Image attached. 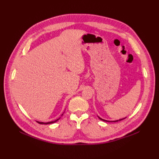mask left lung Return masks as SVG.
I'll list each match as a JSON object with an SVG mask.
<instances>
[{
  "label": "left lung",
  "instance_id": "8db88e82",
  "mask_svg": "<svg viewBox=\"0 0 159 159\" xmlns=\"http://www.w3.org/2000/svg\"><path fill=\"white\" fill-rule=\"evenodd\" d=\"M99 119H100V120H103V121H112V122H113V121H114V122H116V121H121V120H124V119H121V120H116V121H107V120H103V119H102V118H100V117H99Z\"/></svg>",
  "mask_w": 159,
  "mask_h": 159
}]
</instances>
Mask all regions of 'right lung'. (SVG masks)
I'll list each match as a JSON object with an SVG mask.
<instances>
[{
    "instance_id": "right-lung-1",
    "label": "right lung",
    "mask_w": 159,
    "mask_h": 159,
    "mask_svg": "<svg viewBox=\"0 0 159 159\" xmlns=\"http://www.w3.org/2000/svg\"><path fill=\"white\" fill-rule=\"evenodd\" d=\"M59 119H60V118H59V119H57V120H55V121H50V122H47V123H44V122H39V121H38V123L40 124H52V123H55V122H56V121H58Z\"/></svg>"
}]
</instances>
